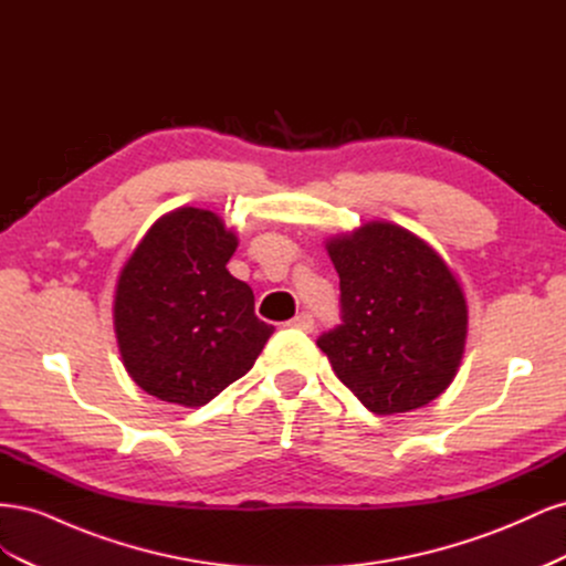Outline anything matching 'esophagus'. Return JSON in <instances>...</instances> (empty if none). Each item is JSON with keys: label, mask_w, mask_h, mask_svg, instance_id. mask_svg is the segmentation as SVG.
Returning <instances> with one entry per match:
<instances>
[{"label": "esophagus", "mask_w": 566, "mask_h": 566, "mask_svg": "<svg viewBox=\"0 0 566 566\" xmlns=\"http://www.w3.org/2000/svg\"><path fill=\"white\" fill-rule=\"evenodd\" d=\"M290 325L297 331H304V333H312L314 331V316L310 312H302L297 314L293 321H290Z\"/></svg>", "instance_id": "obj_1"}]
</instances>
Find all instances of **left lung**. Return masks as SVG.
Masks as SVG:
<instances>
[{
  "label": "left lung",
  "instance_id": "left-lung-1",
  "mask_svg": "<svg viewBox=\"0 0 566 566\" xmlns=\"http://www.w3.org/2000/svg\"><path fill=\"white\" fill-rule=\"evenodd\" d=\"M339 276L342 325L318 337L337 378L375 416L434 401L462 361L465 293L443 256L391 221L325 241Z\"/></svg>",
  "mask_w": 566,
  "mask_h": 566
}]
</instances>
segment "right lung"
Listing matches in <instances>:
<instances>
[{
	"mask_svg": "<svg viewBox=\"0 0 566 566\" xmlns=\"http://www.w3.org/2000/svg\"><path fill=\"white\" fill-rule=\"evenodd\" d=\"M238 235L210 210L163 214L119 271L117 349L150 397L186 408L212 401L254 366L273 325L254 316L248 283L227 264Z\"/></svg>",
	"mask_w": 566,
	"mask_h": 566,
	"instance_id": "1",
	"label": "right lung"
}]
</instances>
